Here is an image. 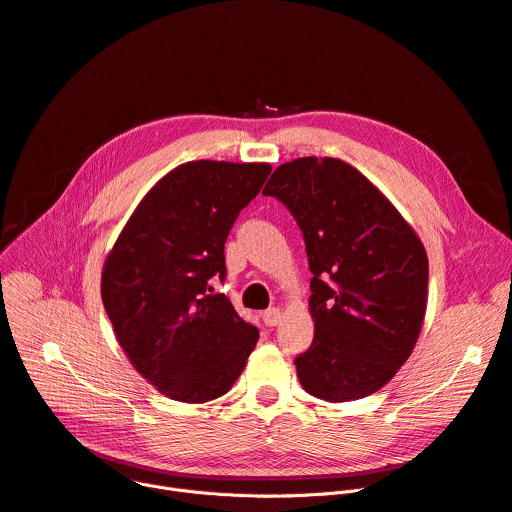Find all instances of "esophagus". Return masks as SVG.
Wrapping results in <instances>:
<instances>
[{"label":"esophagus","mask_w":512,"mask_h":512,"mask_svg":"<svg viewBox=\"0 0 512 512\" xmlns=\"http://www.w3.org/2000/svg\"><path fill=\"white\" fill-rule=\"evenodd\" d=\"M263 324L265 326H270V328H274V326H278L280 324V317H282V311L278 309V307H270L267 311H263Z\"/></svg>","instance_id":"obj_1"}]
</instances>
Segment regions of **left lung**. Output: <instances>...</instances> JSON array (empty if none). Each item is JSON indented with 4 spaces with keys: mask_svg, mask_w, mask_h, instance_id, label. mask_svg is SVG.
Wrapping results in <instances>:
<instances>
[{
    "mask_svg": "<svg viewBox=\"0 0 512 512\" xmlns=\"http://www.w3.org/2000/svg\"><path fill=\"white\" fill-rule=\"evenodd\" d=\"M263 195L278 197L303 230L313 344L297 357L315 398L346 402L384 388L407 363L427 309L421 238L357 168L334 157L278 166Z\"/></svg>",
    "mask_w": 512,
    "mask_h": 512,
    "instance_id": "1",
    "label": "left lung"
}]
</instances>
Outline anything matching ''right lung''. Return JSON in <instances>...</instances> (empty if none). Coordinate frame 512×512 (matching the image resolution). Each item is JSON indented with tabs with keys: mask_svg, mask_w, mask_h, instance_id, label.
Wrapping results in <instances>:
<instances>
[{
	"mask_svg": "<svg viewBox=\"0 0 512 512\" xmlns=\"http://www.w3.org/2000/svg\"><path fill=\"white\" fill-rule=\"evenodd\" d=\"M270 172L263 161L180 164L151 186L105 257L101 301L116 340L172 400L226 394L259 340L209 280H224L226 236Z\"/></svg>",
	"mask_w": 512,
	"mask_h": 512,
	"instance_id": "1",
	"label": "right lung"
}]
</instances>
